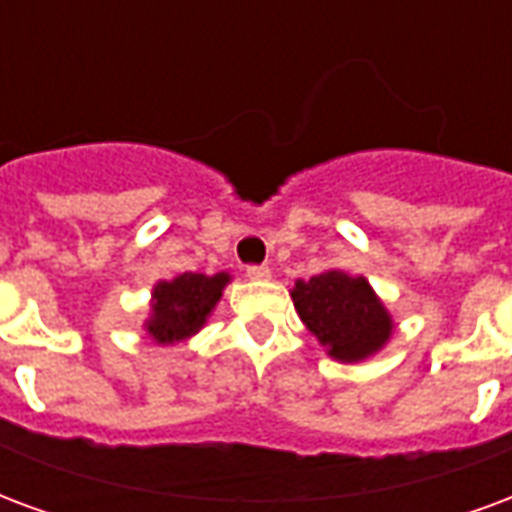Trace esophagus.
Returning <instances> with one entry per match:
<instances>
[{"instance_id": "1", "label": "esophagus", "mask_w": 512, "mask_h": 512, "mask_svg": "<svg viewBox=\"0 0 512 512\" xmlns=\"http://www.w3.org/2000/svg\"><path fill=\"white\" fill-rule=\"evenodd\" d=\"M246 276L255 279V282H268L271 279V268L268 266H249L246 268Z\"/></svg>"}]
</instances>
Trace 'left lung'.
Returning <instances> with one entry per match:
<instances>
[{"instance_id": "left-lung-1", "label": "left lung", "mask_w": 512, "mask_h": 512, "mask_svg": "<svg viewBox=\"0 0 512 512\" xmlns=\"http://www.w3.org/2000/svg\"><path fill=\"white\" fill-rule=\"evenodd\" d=\"M290 295L306 331L333 361L361 363L391 342L393 314L366 276L328 268L309 282L295 279Z\"/></svg>"}]
</instances>
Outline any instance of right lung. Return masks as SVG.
Returning <instances> with one entry per match:
<instances>
[{
  "label": "right lung",
  "mask_w": 512,
  "mask_h": 512,
  "mask_svg": "<svg viewBox=\"0 0 512 512\" xmlns=\"http://www.w3.org/2000/svg\"><path fill=\"white\" fill-rule=\"evenodd\" d=\"M233 276L219 271L206 274H179L173 279H160L151 287L149 317L143 320V331L154 344H179L192 339L208 323L211 312L217 309Z\"/></svg>",
  "instance_id": "right-lung-1"
}]
</instances>
